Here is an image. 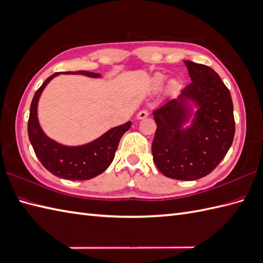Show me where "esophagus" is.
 Returning <instances> with one entry per match:
<instances>
[{
	"label": "esophagus",
	"mask_w": 263,
	"mask_h": 263,
	"mask_svg": "<svg viewBox=\"0 0 263 263\" xmlns=\"http://www.w3.org/2000/svg\"><path fill=\"white\" fill-rule=\"evenodd\" d=\"M148 117H149V112L146 111V109H141V111H140L137 114L138 120H142V119H145V118H148Z\"/></svg>",
	"instance_id": "34e87169"
}]
</instances>
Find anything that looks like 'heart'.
Returning <instances> with one entry per match:
<instances>
[{"instance_id": "b5f03b06", "label": "heart", "mask_w": 263, "mask_h": 263, "mask_svg": "<svg viewBox=\"0 0 263 263\" xmlns=\"http://www.w3.org/2000/svg\"><path fill=\"white\" fill-rule=\"evenodd\" d=\"M164 81H166V76L162 75V74H156L152 78V87L155 89H159ZM179 88V83L177 81H170L168 84V90L169 91H176L177 89Z\"/></svg>"}]
</instances>
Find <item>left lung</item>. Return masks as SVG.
<instances>
[{
	"mask_svg": "<svg viewBox=\"0 0 263 263\" xmlns=\"http://www.w3.org/2000/svg\"><path fill=\"white\" fill-rule=\"evenodd\" d=\"M192 83L177 99L154 111L157 130L152 156L157 168L169 178L196 180L211 174L233 142L235 122L229 88L211 67L185 60ZM188 100L199 106L192 125Z\"/></svg>",
	"mask_w": 263,
	"mask_h": 263,
	"instance_id": "left-lung-1",
	"label": "left lung"
}]
</instances>
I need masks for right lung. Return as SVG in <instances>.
I'll use <instances>...</instances> for the list:
<instances>
[{
  "mask_svg": "<svg viewBox=\"0 0 263 263\" xmlns=\"http://www.w3.org/2000/svg\"><path fill=\"white\" fill-rule=\"evenodd\" d=\"M59 74L60 72H56L48 77L46 82L35 91L31 106H30L28 121L29 140L32 144L35 156L48 172L63 179L88 180L99 176L108 168L114 159L120 140L130 129L131 122L115 126L104 133L99 139L94 140L93 142L79 146L62 145L49 139L39 125L38 118H36V106H38L39 97L46 85ZM65 74L100 77V74L85 70L65 71Z\"/></svg>",
  "mask_w": 263,
  "mask_h": 263,
  "instance_id": "right-lung-1",
  "label": "right lung"
}]
</instances>
